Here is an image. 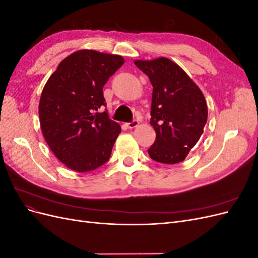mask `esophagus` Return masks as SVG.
Returning a JSON list of instances; mask_svg holds the SVG:
<instances>
[{
	"label": "esophagus",
	"mask_w": 258,
	"mask_h": 258,
	"mask_svg": "<svg viewBox=\"0 0 258 258\" xmlns=\"http://www.w3.org/2000/svg\"><path fill=\"white\" fill-rule=\"evenodd\" d=\"M139 124V121L137 120V119H134L132 121H130V122H128L127 123V127L129 128V129H132V128H136L137 126Z\"/></svg>",
	"instance_id": "esophagus-1"
}]
</instances>
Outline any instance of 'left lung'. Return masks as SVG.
Returning a JSON list of instances; mask_svg holds the SVG:
<instances>
[{
    "label": "left lung",
    "mask_w": 258,
    "mask_h": 258,
    "mask_svg": "<svg viewBox=\"0 0 258 258\" xmlns=\"http://www.w3.org/2000/svg\"><path fill=\"white\" fill-rule=\"evenodd\" d=\"M135 64L153 85L151 124L156 132L150 157L160 163L183 161L200 140L208 120L204 93L173 61L158 58Z\"/></svg>",
    "instance_id": "left-lung-1"
}]
</instances>
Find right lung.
I'll list each match as a JSON object with an SVG mask.
<instances>
[{"label": "right lung", "instance_id": "1", "mask_svg": "<svg viewBox=\"0 0 258 258\" xmlns=\"http://www.w3.org/2000/svg\"><path fill=\"white\" fill-rule=\"evenodd\" d=\"M117 54L79 50L60 62L42 91L38 115L43 136L56 157L77 172L110 159L120 126L110 119L103 87L123 64Z\"/></svg>", "mask_w": 258, "mask_h": 258}]
</instances>
